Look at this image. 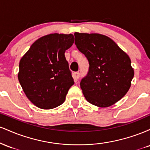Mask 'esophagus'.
Listing matches in <instances>:
<instances>
[{
	"instance_id": "obj_1",
	"label": "esophagus",
	"mask_w": 150,
	"mask_h": 150,
	"mask_svg": "<svg viewBox=\"0 0 150 150\" xmlns=\"http://www.w3.org/2000/svg\"><path fill=\"white\" fill-rule=\"evenodd\" d=\"M79 77H80V73H79V72H75V73H74V78H75V80H77V79H79Z\"/></svg>"
}]
</instances>
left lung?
I'll use <instances>...</instances> for the list:
<instances>
[{
    "label": "left lung",
    "instance_id": "left-lung-1",
    "mask_svg": "<svg viewBox=\"0 0 150 150\" xmlns=\"http://www.w3.org/2000/svg\"><path fill=\"white\" fill-rule=\"evenodd\" d=\"M75 44L89 61L80 87L88 102L108 107L125 95L134 70L128 55L111 39L99 34L75 32Z\"/></svg>",
    "mask_w": 150,
    "mask_h": 150
}]
</instances>
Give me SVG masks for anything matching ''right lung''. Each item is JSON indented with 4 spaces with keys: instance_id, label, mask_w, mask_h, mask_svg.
I'll return each mask as SVG.
<instances>
[{
    "instance_id": "add662e5",
    "label": "right lung",
    "mask_w": 150,
    "mask_h": 150,
    "mask_svg": "<svg viewBox=\"0 0 150 150\" xmlns=\"http://www.w3.org/2000/svg\"><path fill=\"white\" fill-rule=\"evenodd\" d=\"M73 43L71 34H48L34 42L20 60L19 82L37 107L51 109L65 101L74 85L65 52Z\"/></svg>"
}]
</instances>
